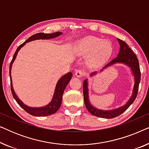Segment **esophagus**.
Segmentation results:
<instances>
[{
	"label": "esophagus",
	"instance_id": "obj_1",
	"mask_svg": "<svg viewBox=\"0 0 149 149\" xmlns=\"http://www.w3.org/2000/svg\"><path fill=\"white\" fill-rule=\"evenodd\" d=\"M84 74H85V72H83L82 70H76V72H75V76L77 77H79V78L84 76Z\"/></svg>",
	"mask_w": 149,
	"mask_h": 149
}]
</instances>
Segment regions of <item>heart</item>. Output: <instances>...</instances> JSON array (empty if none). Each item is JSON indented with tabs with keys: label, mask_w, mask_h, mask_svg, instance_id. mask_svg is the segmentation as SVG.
<instances>
[{
	"label": "heart",
	"mask_w": 149,
	"mask_h": 149,
	"mask_svg": "<svg viewBox=\"0 0 149 149\" xmlns=\"http://www.w3.org/2000/svg\"><path fill=\"white\" fill-rule=\"evenodd\" d=\"M77 50L83 56H89V62L96 64L109 58L112 53V46L109 40L89 36L79 40L77 45Z\"/></svg>",
	"instance_id": "heart-1"
}]
</instances>
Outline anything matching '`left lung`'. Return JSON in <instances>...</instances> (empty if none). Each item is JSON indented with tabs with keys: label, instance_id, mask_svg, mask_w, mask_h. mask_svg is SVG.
<instances>
[{
	"label": "left lung",
	"instance_id": "1",
	"mask_svg": "<svg viewBox=\"0 0 149 149\" xmlns=\"http://www.w3.org/2000/svg\"><path fill=\"white\" fill-rule=\"evenodd\" d=\"M118 41H119L120 49L119 54L117 56L115 59L111 61L109 63L104 66L101 69L100 71L103 70L104 69L108 68V67L111 66V65L117 64V63H122L127 65L129 66L133 72L134 77V85L133 88V93L130 97L129 100L125 105L123 107L118 108V109L111 110V111H104V110L97 109L96 108L93 107L91 104L89 100V91H88V82H87V79H85L83 82V97H84V102L86 107L87 111L90 113L91 115L96 116L98 117L105 118V119H112V118H115L117 116L121 115L122 113H124L130 106L134 102L136 96L138 95V87H139V83L140 81V77H141V74H140L139 62L137 57L135 54L132 52V50L129 47L127 44L123 40H122L119 38H118ZM96 72H94L90 74V76L95 74Z\"/></svg>",
	"mask_w": 149,
	"mask_h": 149
}]
</instances>
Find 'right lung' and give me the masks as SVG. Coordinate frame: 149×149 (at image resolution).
Returning <instances> with one entry per match:
<instances>
[{
	"mask_svg": "<svg viewBox=\"0 0 149 149\" xmlns=\"http://www.w3.org/2000/svg\"><path fill=\"white\" fill-rule=\"evenodd\" d=\"M61 34H62V32H54V33H52V34H45V33H42V32H40V33H36L35 34H34V35L31 36L30 37L28 38V39L27 40H26L25 42H23V43L20 45L18 47L17 49L15 51V54L13 55V59H12L11 62L10 63L9 76H10V80H11V90L12 95H13L14 99L15 100L18 104H19L20 107L24 110V111H26L28 114H30V115H31L36 116V117H43V116H48V115H52V114L56 113V112L58 111V109H60L61 104H62V96H63V93H64V89L66 88V85H68L69 81H70L71 78H72V72H68L67 74H64V76L62 77L60 79H59V81H58V83H57L56 84V89H55V91H54V95H53L52 101H51L47 105L45 106V107H42L33 108V107H28L27 105L24 104L22 102L19 98H18L17 95L15 94V91H14L13 85H12L11 75V70L12 64H13L14 60H15V58L16 56H17L18 52H19L20 49H21L22 47L24 46V45H26V43H27L28 42L32 41V40L54 38L57 37V36H60Z\"/></svg>",
	"mask_w": 149,
	"mask_h": 149,
	"instance_id": "1",
	"label": "right lung"
}]
</instances>
